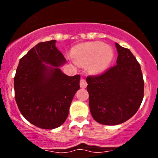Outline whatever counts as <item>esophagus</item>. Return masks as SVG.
Instances as JSON below:
<instances>
[{"instance_id":"obj_1","label":"esophagus","mask_w":158,"mask_h":158,"mask_svg":"<svg viewBox=\"0 0 158 158\" xmlns=\"http://www.w3.org/2000/svg\"><path fill=\"white\" fill-rule=\"evenodd\" d=\"M86 86H87L86 81H85V79H82V78L80 80V87L82 89H85V88H86Z\"/></svg>"}]
</instances>
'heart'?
I'll use <instances>...</instances> for the list:
<instances>
[{"mask_svg": "<svg viewBox=\"0 0 158 158\" xmlns=\"http://www.w3.org/2000/svg\"><path fill=\"white\" fill-rule=\"evenodd\" d=\"M73 59L81 65H89L93 74L106 71L114 59V51L102 42H89L76 46L73 50Z\"/></svg>", "mask_w": 158, "mask_h": 158, "instance_id": "obj_1", "label": "heart"}]
</instances>
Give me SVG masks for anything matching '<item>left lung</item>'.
Wrapping results in <instances>:
<instances>
[{"mask_svg": "<svg viewBox=\"0 0 158 158\" xmlns=\"http://www.w3.org/2000/svg\"><path fill=\"white\" fill-rule=\"evenodd\" d=\"M117 65L100 76H88L89 109L98 123L116 125L137 112L144 98L141 66L128 49L115 43Z\"/></svg>", "mask_w": 158, "mask_h": 158, "instance_id": "1", "label": "left lung"}]
</instances>
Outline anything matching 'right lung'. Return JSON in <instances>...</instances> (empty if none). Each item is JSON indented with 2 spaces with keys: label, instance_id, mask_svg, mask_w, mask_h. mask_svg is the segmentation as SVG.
Masks as SVG:
<instances>
[{
  "label": "right lung",
  "instance_id": "add662e5",
  "mask_svg": "<svg viewBox=\"0 0 158 158\" xmlns=\"http://www.w3.org/2000/svg\"><path fill=\"white\" fill-rule=\"evenodd\" d=\"M56 40L36 44L19 62L14 77L15 99L22 115L44 129L64 123L80 76H69L60 67L66 63Z\"/></svg>",
  "mask_w": 158,
  "mask_h": 158
}]
</instances>
